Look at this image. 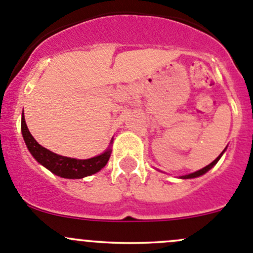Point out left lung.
<instances>
[{
	"label": "left lung",
	"instance_id": "1",
	"mask_svg": "<svg viewBox=\"0 0 253 253\" xmlns=\"http://www.w3.org/2000/svg\"><path fill=\"white\" fill-rule=\"evenodd\" d=\"M225 149H226V148H225ZM225 149H224V151L221 152V154H220V156L217 157V158L215 159L214 162H211V163H210V164H208V166H207V167H204V168H203V169H200V170L194 171V173L186 174V175H181V176H179V178H180V179H193V178H198V176H200V175H204V174L207 173V171H209L210 169H211L212 167H214L215 164H216L217 162H219V159L221 158V156H222V154H224Z\"/></svg>",
	"mask_w": 253,
	"mask_h": 253
}]
</instances>
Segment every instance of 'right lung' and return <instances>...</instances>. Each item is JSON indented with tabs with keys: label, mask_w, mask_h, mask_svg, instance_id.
Masks as SVG:
<instances>
[{
	"label": "right lung",
	"mask_w": 253,
	"mask_h": 253,
	"mask_svg": "<svg viewBox=\"0 0 253 253\" xmlns=\"http://www.w3.org/2000/svg\"><path fill=\"white\" fill-rule=\"evenodd\" d=\"M21 131L24 142H26L27 148L31 152L33 158L39 164L45 167L48 170H50L51 173L58 176H61V178L82 179L85 178V176L92 175V174L97 173V171L101 170L106 166L110 159V156H111L112 139L110 142L109 148L104 153L89 159L70 158V157H64L60 156V154L54 153V152L44 148L43 146H41L34 139V137L32 136L28 127H27L23 114H22Z\"/></svg>",
	"instance_id": "add662e5"
}]
</instances>
